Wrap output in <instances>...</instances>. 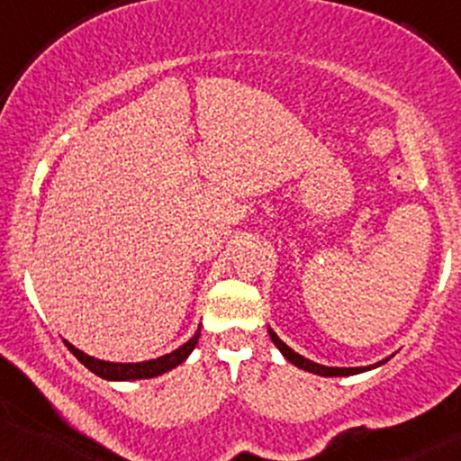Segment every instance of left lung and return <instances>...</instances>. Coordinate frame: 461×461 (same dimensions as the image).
<instances>
[{
    "label": "left lung",
    "mask_w": 461,
    "mask_h": 461,
    "mask_svg": "<svg viewBox=\"0 0 461 461\" xmlns=\"http://www.w3.org/2000/svg\"><path fill=\"white\" fill-rule=\"evenodd\" d=\"M268 332H270V339H273V343L276 348H279L281 352H284V357L290 360L292 365H296V367H301V369H304V371H312V374H318V375H326V378H335V375H354V374H360V371H367V369H374V367H378V365H382L384 363V360H382V363H375L374 367H324V365H318V363H313V360H309V358H304V357H301V354H296L292 350V348H287L284 341L279 339V337H276V332L273 330V329H268Z\"/></svg>",
    "instance_id": "obj_1"
}]
</instances>
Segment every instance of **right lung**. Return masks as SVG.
Returning a JSON list of instances; mask_svg holds the SVG:
<instances>
[{"label":"right lung","instance_id":"1","mask_svg":"<svg viewBox=\"0 0 461 461\" xmlns=\"http://www.w3.org/2000/svg\"><path fill=\"white\" fill-rule=\"evenodd\" d=\"M197 339H199V330L185 343V346L177 348V350L154 360H143V363H109V360H98L94 357H87V354L77 350V348L70 346V343H66V346H68V350L75 354V357L92 371V374L101 375L104 380H146V378H157V375L165 374V371L177 367V365H180L182 360H186L188 354L193 352V348L197 346Z\"/></svg>","mask_w":461,"mask_h":461}]
</instances>
